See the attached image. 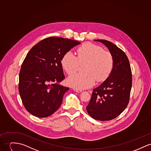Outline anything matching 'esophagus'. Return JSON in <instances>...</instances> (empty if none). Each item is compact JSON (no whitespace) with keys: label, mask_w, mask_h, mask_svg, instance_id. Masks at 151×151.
<instances>
[{"label":"esophagus","mask_w":151,"mask_h":151,"mask_svg":"<svg viewBox=\"0 0 151 151\" xmlns=\"http://www.w3.org/2000/svg\"><path fill=\"white\" fill-rule=\"evenodd\" d=\"M73 90H74V91L77 92V93H81L82 91V90L81 89H78V88H73Z\"/></svg>","instance_id":"esophagus-1"}]
</instances>
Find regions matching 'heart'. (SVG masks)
Masks as SVG:
<instances>
[{"label": "heart", "instance_id": "b5f03b06", "mask_svg": "<svg viewBox=\"0 0 151 151\" xmlns=\"http://www.w3.org/2000/svg\"><path fill=\"white\" fill-rule=\"evenodd\" d=\"M83 72L70 76L68 84L78 89L93 86L95 81H104L110 75L114 65L111 53L91 43H86L77 50V57L70 51L64 54L61 60L62 68L72 75L83 64Z\"/></svg>", "mask_w": 151, "mask_h": 151}]
</instances>
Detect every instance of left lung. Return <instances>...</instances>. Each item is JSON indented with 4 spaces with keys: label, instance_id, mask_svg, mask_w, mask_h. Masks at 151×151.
I'll return each instance as SVG.
<instances>
[{
    "label": "left lung",
    "instance_id": "left-lung-1",
    "mask_svg": "<svg viewBox=\"0 0 151 151\" xmlns=\"http://www.w3.org/2000/svg\"><path fill=\"white\" fill-rule=\"evenodd\" d=\"M94 41L108 47L114 58V65L106 81L93 89L86 109L93 119L109 121L121 114L128 106L132 85V70L128 57L122 50L107 40Z\"/></svg>",
    "mask_w": 151,
    "mask_h": 151
}]
</instances>
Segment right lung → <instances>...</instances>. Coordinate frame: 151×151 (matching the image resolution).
Listing matches in <instances>:
<instances>
[{"label": "right lung", "instance_id": "right-lung-1", "mask_svg": "<svg viewBox=\"0 0 151 151\" xmlns=\"http://www.w3.org/2000/svg\"><path fill=\"white\" fill-rule=\"evenodd\" d=\"M81 42L51 37L35 45L24 59L19 75L18 89L26 110L44 118L53 114L62 104L69 87L60 84L65 79L61 60Z\"/></svg>", "mask_w": 151, "mask_h": 151}]
</instances>
